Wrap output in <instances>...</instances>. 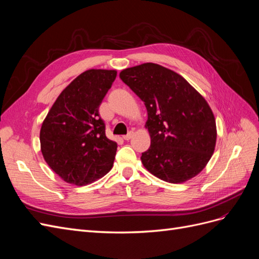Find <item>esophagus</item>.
<instances>
[{
  "label": "esophagus",
  "mask_w": 259,
  "mask_h": 259,
  "mask_svg": "<svg viewBox=\"0 0 259 259\" xmlns=\"http://www.w3.org/2000/svg\"><path fill=\"white\" fill-rule=\"evenodd\" d=\"M133 136H134V132L131 131V132H128V133H127L126 135H124V136H123V139H124V140H130Z\"/></svg>",
  "instance_id": "34e87169"
}]
</instances>
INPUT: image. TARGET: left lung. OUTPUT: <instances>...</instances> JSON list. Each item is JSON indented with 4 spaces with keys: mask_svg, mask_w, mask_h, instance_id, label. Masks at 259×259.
<instances>
[{
    "mask_svg": "<svg viewBox=\"0 0 259 259\" xmlns=\"http://www.w3.org/2000/svg\"><path fill=\"white\" fill-rule=\"evenodd\" d=\"M120 77L147 108L151 145L140 158L144 166L170 184L197 176L213 155L217 138L205 98L182 75L152 62L124 69Z\"/></svg>",
    "mask_w": 259,
    "mask_h": 259,
    "instance_id": "1",
    "label": "left lung"
}]
</instances>
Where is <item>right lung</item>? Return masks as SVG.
<instances>
[{"instance_id":"obj_1","label":"right lung","mask_w":259,"mask_h":259,"mask_svg":"<svg viewBox=\"0 0 259 259\" xmlns=\"http://www.w3.org/2000/svg\"><path fill=\"white\" fill-rule=\"evenodd\" d=\"M115 70H86L60 93L42 123L41 151L66 183L85 186L112 168L117 145L106 136L99 106Z\"/></svg>"}]
</instances>
